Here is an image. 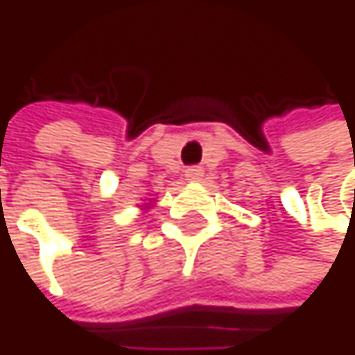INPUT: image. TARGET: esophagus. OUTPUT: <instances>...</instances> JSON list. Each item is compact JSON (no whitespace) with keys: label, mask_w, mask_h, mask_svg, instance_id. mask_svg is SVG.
Wrapping results in <instances>:
<instances>
[{"label":"esophagus","mask_w":355,"mask_h":355,"mask_svg":"<svg viewBox=\"0 0 355 355\" xmlns=\"http://www.w3.org/2000/svg\"><path fill=\"white\" fill-rule=\"evenodd\" d=\"M184 177H187V180H191V182H197V180H201V177H203V168L201 166H189L184 171Z\"/></svg>","instance_id":"esophagus-1"}]
</instances>
